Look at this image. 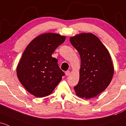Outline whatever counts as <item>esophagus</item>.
Listing matches in <instances>:
<instances>
[{
    "instance_id": "1",
    "label": "esophagus",
    "mask_w": 126,
    "mask_h": 126,
    "mask_svg": "<svg viewBox=\"0 0 126 126\" xmlns=\"http://www.w3.org/2000/svg\"><path fill=\"white\" fill-rule=\"evenodd\" d=\"M70 74H71V72H70L69 71H66V72H65L66 75H67V76H68V75H69Z\"/></svg>"
}]
</instances>
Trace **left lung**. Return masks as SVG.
Masks as SVG:
<instances>
[{"label":"left lung","mask_w":126,"mask_h":126,"mask_svg":"<svg viewBox=\"0 0 126 126\" xmlns=\"http://www.w3.org/2000/svg\"><path fill=\"white\" fill-rule=\"evenodd\" d=\"M80 55V79L74 87L77 96L95 97L108 87L114 73L110 55L100 40L92 33H81L70 37Z\"/></svg>","instance_id":"1"}]
</instances>
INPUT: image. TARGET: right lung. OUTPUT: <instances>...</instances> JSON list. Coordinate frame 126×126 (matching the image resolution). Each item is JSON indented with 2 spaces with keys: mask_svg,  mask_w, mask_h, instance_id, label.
Segmentation results:
<instances>
[{
  "mask_svg": "<svg viewBox=\"0 0 126 126\" xmlns=\"http://www.w3.org/2000/svg\"><path fill=\"white\" fill-rule=\"evenodd\" d=\"M65 39L59 34L45 33L33 39L25 49L17 67V75L34 96L42 98L51 94L64 75L52 54Z\"/></svg>",
  "mask_w": 126,
  "mask_h": 126,
  "instance_id": "right-lung-1",
  "label": "right lung"
}]
</instances>
